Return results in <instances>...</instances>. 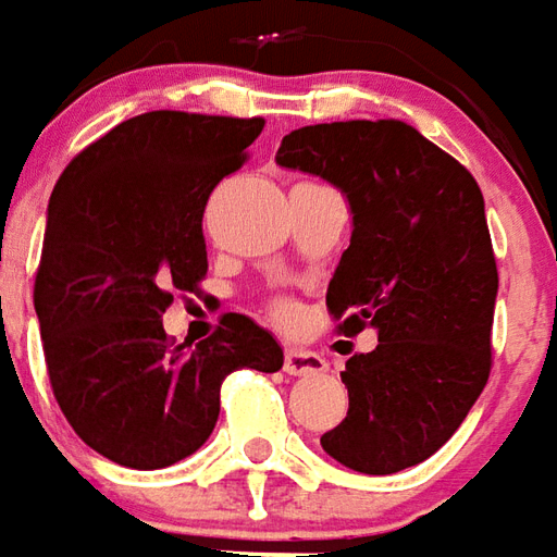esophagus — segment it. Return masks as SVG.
<instances>
[{"instance_id": "esophagus-1", "label": "esophagus", "mask_w": 557, "mask_h": 557, "mask_svg": "<svg viewBox=\"0 0 557 557\" xmlns=\"http://www.w3.org/2000/svg\"><path fill=\"white\" fill-rule=\"evenodd\" d=\"M285 372L294 377H311V374L326 372V360L314 350L302 348H287L285 350Z\"/></svg>"}]
</instances>
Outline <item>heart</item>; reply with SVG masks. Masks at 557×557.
<instances>
[{"mask_svg": "<svg viewBox=\"0 0 557 557\" xmlns=\"http://www.w3.org/2000/svg\"><path fill=\"white\" fill-rule=\"evenodd\" d=\"M272 314L282 318V321H290V318H294V306H290V302H275V306H272Z\"/></svg>", "mask_w": 557, "mask_h": 557, "instance_id": "1", "label": "heart"}]
</instances>
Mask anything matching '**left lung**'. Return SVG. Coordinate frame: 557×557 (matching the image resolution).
Wrapping results in <instances>:
<instances>
[{
    "instance_id": "8db88e82",
    "label": "left lung",
    "mask_w": 557,
    "mask_h": 557,
    "mask_svg": "<svg viewBox=\"0 0 557 557\" xmlns=\"http://www.w3.org/2000/svg\"><path fill=\"white\" fill-rule=\"evenodd\" d=\"M275 161L348 197L354 231L326 309L338 333L377 330V348L342 372L348 417L321 447L360 474L420 465L453 437L492 369L498 267L483 191L398 120L306 125Z\"/></svg>"
}]
</instances>
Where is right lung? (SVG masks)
I'll return each instance as SVG.
<instances>
[{
  "instance_id": "obj_1",
  "label": "right lung",
  "mask_w": 557,
  "mask_h": 557,
  "mask_svg": "<svg viewBox=\"0 0 557 557\" xmlns=\"http://www.w3.org/2000/svg\"><path fill=\"white\" fill-rule=\"evenodd\" d=\"M260 132V116L140 113L74 156L50 195L35 275L47 374L71 429L116 465L191 456L215 429L224 377L285 362L246 314H224L195 348L161 323L173 294L207 275L203 209Z\"/></svg>"
}]
</instances>
